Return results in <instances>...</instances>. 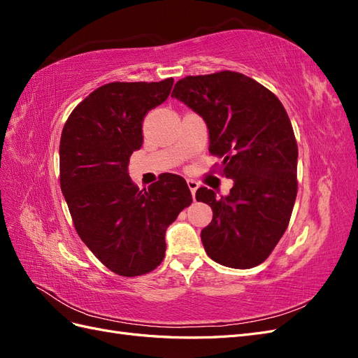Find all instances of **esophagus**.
<instances>
[{
    "label": "esophagus",
    "mask_w": 358,
    "mask_h": 358,
    "mask_svg": "<svg viewBox=\"0 0 358 358\" xmlns=\"http://www.w3.org/2000/svg\"><path fill=\"white\" fill-rule=\"evenodd\" d=\"M187 183H188V187H189V189H191L192 199H196V191H197V188H199V182L194 180V179H188Z\"/></svg>",
    "instance_id": "34e87169"
}]
</instances>
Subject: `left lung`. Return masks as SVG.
<instances>
[{
	"instance_id": "8db88e82",
	"label": "left lung",
	"mask_w": 358,
	"mask_h": 358,
	"mask_svg": "<svg viewBox=\"0 0 358 358\" xmlns=\"http://www.w3.org/2000/svg\"><path fill=\"white\" fill-rule=\"evenodd\" d=\"M173 99L203 117L209 152L222 158L229 196L201 187L212 222L201 230L204 251L227 267L262 264L285 233L297 196V143L278 96L236 71L188 76Z\"/></svg>"
}]
</instances>
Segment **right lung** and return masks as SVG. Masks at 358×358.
<instances>
[{"instance_id": "1", "label": "right lung", "mask_w": 358, "mask_h": 358, "mask_svg": "<svg viewBox=\"0 0 358 358\" xmlns=\"http://www.w3.org/2000/svg\"><path fill=\"white\" fill-rule=\"evenodd\" d=\"M173 79L113 82L76 107L59 143V180L76 231L100 262L121 276L159 266L166 230L192 203L187 180L164 173L140 191L129 157L143 145V121L164 103Z\"/></svg>"}]
</instances>
